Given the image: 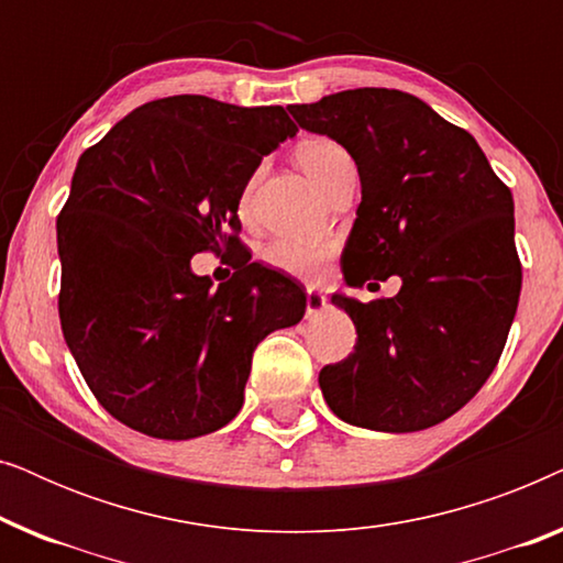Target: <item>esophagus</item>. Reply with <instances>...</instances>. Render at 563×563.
I'll return each instance as SVG.
<instances>
[{
  "label": "esophagus",
  "instance_id": "obj_1",
  "mask_svg": "<svg viewBox=\"0 0 563 563\" xmlns=\"http://www.w3.org/2000/svg\"><path fill=\"white\" fill-rule=\"evenodd\" d=\"M328 307V297L318 289H307V318H318Z\"/></svg>",
  "mask_w": 563,
  "mask_h": 563
}]
</instances>
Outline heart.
<instances>
[{
	"label": "heart",
	"mask_w": 563,
	"mask_h": 563,
	"mask_svg": "<svg viewBox=\"0 0 563 563\" xmlns=\"http://www.w3.org/2000/svg\"><path fill=\"white\" fill-rule=\"evenodd\" d=\"M343 156H349V153L343 151V145L330 141V137H312V141H305L297 148L299 166L318 187L325 184L335 161H341ZM245 199H249V191H245L243 205ZM333 256L335 243L325 241V238H274L261 251V258H264L266 266L302 282H318L325 274L328 261Z\"/></svg>",
	"instance_id": "b5f03b06"
}]
</instances>
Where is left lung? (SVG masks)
Wrapping results in <instances>:
<instances>
[{
	"label": "left lung",
	"mask_w": 563,
	"mask_h": 563,
	"mask_svg": "<svg viewBox=\"0 0 563 563\" xmlns=\"http://www.w3.org/2000/svg\"><path fill=\"white\" fill-rule=\"evenodd\" d=\"M289 112L299 128L341 143L358 166L345 284L402 279L389 299L333 295L358 338L349 358L320 372L322 397L358 428L438 426L495 372L518 310L510 189L464 128L405 91L349 89Z\"/></svg>",
	"instance_id": "8db88e82"
}]
</instances>
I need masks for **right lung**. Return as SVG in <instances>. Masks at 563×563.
<instances>
[{"mask_svg": "<svg viewBox=\"0 0 563 563\" xmlns=\"http://www.w3.org/2000/svg\"><path fill=\"white\" fill-rule=\"evenodd\" d=\"M297 135L284 107L164 97L81 153L58 214V314L97 402L122 426L187 441L241 412L256 345L307 295L241 249L238 202L261 158ZM236 253L218 290L190 272Z\"/></svg>", "mask_w": 563, "mask_h": 563, "instance_id": "add662e5", "label": "right lung"}]
</instances>
